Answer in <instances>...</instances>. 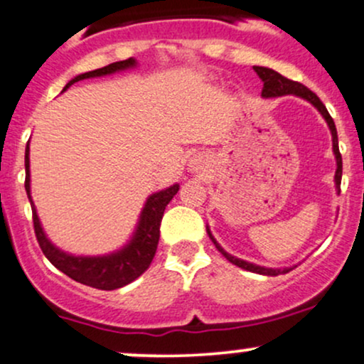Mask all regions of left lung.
Returning a JSON list of instances; mask_svg holds the SVG:
<instances>
[{
    "label": "left lung",
    "instance_id": "1",
    "mask_svg": "<svg viewBox=\"0 0 364 364\" xmlns=\"http://www.w3.org/2000/svg\"><path fill=\"white\" fill-rule=\"evenodd\" d=\"M254 70H255V74L259 75V79H261V81H262V93H261L262 98H277V97H285V95H295V97L306 100V102H309L311 105H313L314 109H316L319 114L323 115V119H325L326 124H328V127H330L331 143H333V155H335V161H337V171H335V188H337V193H341L342 155H341V151H338L337 127H335L333 119L330 117L328 110H326V107L323 105L321 100H319L316 95L313 93V91L307 90L304 85H301V82H295V81H290V79L283 77V75L278 74L277 70L267 69V67H259V65H255ZM207 235H209V238H210V240H213V243L215 245V249H218L219 252L225 255L228 261L233 262L235 266L242 267V269L252 271V273H257V274H266V277H278V274L289 273V271H292L294 267H295L294 266V267H283V269H274V267H264V266L252 264V262H247V261H243V259H238V257H235V255L228 254L226 250L223 249V247L219 245L218 242H215V238L213 237V233H210L209 226H207Z\"/></svg>",
    "mask_w": 364,
    "mask_h": 364
}]
</instances>
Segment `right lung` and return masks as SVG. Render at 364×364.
<instances>
[{
  "instance_id": "add662e5",
  "label": "right lung",
  "mask_w": 364,
  "mask_h": 364,
  "mask_svg": "<svg viewBox=\"0 0 364 364\" xmlns=\"http://www.w3.org/2000/svg\"><path fill=\"white\" fill-rule=\"evenodd\" d=\"M138 62L134 58L122 60V62H114L110 65L102 67V69L85 72V74L75 75L67 82L63 91H67L74 82L82 81V79L102 77V75H110L115 72H122L127 69H134ZM179 185L174 183L169 188H164L157 193H151L143 205L141 214H139L138 225L134 228L131 240L115 250V252L103 255H74L58 249L55 243H51L43 230L41 221H39L38 210L31 197V161H29V141L26 146V191L29 197L31 207H33V221L36 238H38L39 247L43 254L46 255L48 261L57 269L65 273L75 282L82 285L93 287L98 290H115L127 283L134 282L149 269L151 259H154L155 250L159 245V237H161V221L167 203L173 200L178 193Z\"/></svg>"
}]
</instances>
